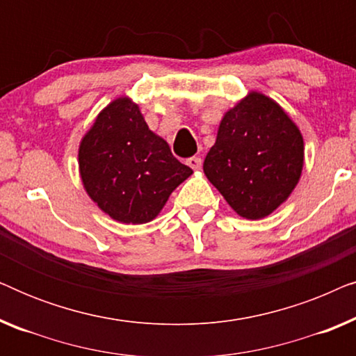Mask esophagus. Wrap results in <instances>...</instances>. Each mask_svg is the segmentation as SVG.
<instances>
[{"label":"esophagus","mask_w":356,"mask_h":356,"mask_svg":"<svg viewBox=\"0 0 356 356\" xmlns=\"http://www.w3.org/2000/svg\"><path fill=\"white\" fill-rule=\"evenodd\" d=\"M186 162L193 170H199V168H201V165H202V160L199 157H189Z\"/></svg>","instance_id":"1"}]
</instances>
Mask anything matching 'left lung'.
Wrapping results in <instances>:
<instances>
[{"instance_id": "1", "label": "left lung", "mask_w": 356, "mask_h": 356, "mask_svg": "<svg viewBox=\"0 0 356 356\" xmlns=\"http://www.w3.org/2000/svg\"><path fill=\"white\" fill-rule=\"evenodd\" d=\"M303 138L269 97L251 92L227 111L204 173L233 211L257 220L274 212L298 183Z\"/></svg>"}]
</instances>
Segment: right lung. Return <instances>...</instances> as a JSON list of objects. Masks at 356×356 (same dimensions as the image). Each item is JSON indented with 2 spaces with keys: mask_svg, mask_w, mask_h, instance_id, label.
<instances>
[{
  "mask_svg": "<svg viewBox=\"0 0 356 356\" xmlns=\"http://www.w3.org/2000/svg\"><path fill=\"white\" fill-rule=\"evenodd\" d=\"M79 170L87 194L123 223L157 217L173 189L193 173L126 97L111 102L84 136Z\"/></svg>",
  "mask_w": 356,
  "mask_h": 356,
  "instance_id": "add662e5",
  "label": "right lung"
}]
</instances>
